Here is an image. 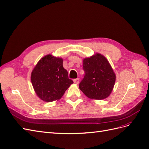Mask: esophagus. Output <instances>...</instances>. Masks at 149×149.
Returning a JSON list of instances; mask_svg holds the SVG:
<instances>
[{
  "instance_id": "obj_1",
  "label": "esophagus",
  "mask_w": 149,
  "mask_h": 149,
  "mask_svg": "<svg viewBox=\"0 0 149 149\" xmlns=\"http://www.w3.org/2000/svg\"><path fill=\"white\" fill-rule=\"evenodd\" d=\"M74 82L76 84H78L79 83V79H74Z\"/></svg>"
}]
</instances>
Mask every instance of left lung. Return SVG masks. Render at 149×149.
<instances>
[{"instance_id": "8db88e82", "label": "left lung", "mask_w": 149, "mask_h": 149, "mask_svg": "<svg viewBox=\"0 0 149 149\" xmlns=\"http://www.w3.org/2000/svg\"><path fill=\"white\" fill-rule=\"evenodd\" d=\"M85 72L79 88L88 98L102 100L112 92L116 82V74L104 56L96 54L83 61Z\"/></svg>"}]
</instances>
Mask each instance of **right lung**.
Listing matches in <instances>:
<instances>
[{
  "mask_svg": "<svg viewBox=\"0 0 149 149\" xmlns=\"http://www.w3.org/2000/svg\"><path fill=\"white\" fill-rule=\"evenodd\" d=\"M31 82L37 96L47 102L60 99L74 83L63 67V59L50 54L37 63L32 72Z\"/></svg>",
  "mask_w": 149,
  "mask_h": 149,
  "instance_id": "add662e5",
  "label": "right lung"
}]
</instances>
